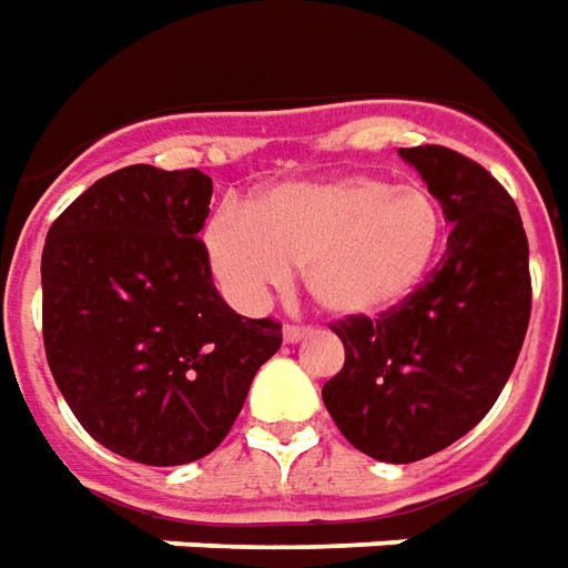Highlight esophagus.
<instances>
[{"label":"esophagus","mask_w":568,"mask_h":568,"mask_svg":"<svg viewBox=\"0 0 568 568\" xmlns=\"http://www.w3.org/2000/svg\"><path fill=\"white\" fill-rule=\"evenodd\" d=\"M310 334V327H301V325H285L283 327V337L285 343H301V339Z\"/></svg>","instance_id":"34e87169"}]
</instances>
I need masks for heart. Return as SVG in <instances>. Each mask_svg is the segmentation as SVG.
<instances>
[{
    "instance_id": "1",
    "label": "heart",
    "mask_w": 568,
    "mask_h": 568,
    "mask_svg": "<svg viewBox=\"0 0 568 568\" xmlns=\"http://www.w3.org/2000/svg\"><path fill=\"white\" fill-rule=\"evenodd\" d=\"M439 241L434 195L382 178L280 186L246 216L207 229L213 271L237 295L258 301L304 271L313 301L334 318L382 316L413 297Z\"/></svg>"
}]
</instances>
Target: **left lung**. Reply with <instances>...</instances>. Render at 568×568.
Masks as SVG:
<instances>
[{"mask_svg": "<svg viewBox=\"0 0 568 568\" xmlns=\"http://www.w3.org/2000/svg\"><path fill=\"white\" fill-rule=\"evenodd\" d=\"M455 229L413 297L379 318H339L346 364L322 400L339 434L413 464L469 434L497 403L530 325V246L515 201L457 150L400 146Z\"/></svg>", "mask_w": 568, "mask_h": 568, "instance_id": "obj_1", "label": "left lung"}]
</instances>
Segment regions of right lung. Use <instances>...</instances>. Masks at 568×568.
I'll list each match as a JSON object with an SVG mask.
<instances>
[{
	"mask_svg": "<svg viewBox=\"0 0 568 568\" xmlns=\"http://www.w3.org/2000/svg\"><path fill=\"white\" fill-rule=\"evenodd\" d=\"M213 180L129 165L95 180L50 225L41 334L87 434L146 466L210 455L243 409L283 325L243 318L199 241Z\"/></svg>",
	"mask_w": 568,
	"mask_h": 568,
	"instance_id": "add662e5",
	"label": "right lung"
}]
</instances>
